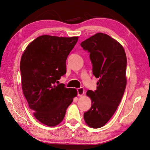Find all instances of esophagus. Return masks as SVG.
Here are the masks:
<instances>
[{"label": "esophagus", "instance_id": "34e87169", "mask_svg": "<svg viewBox=\"0 0 150 150\" xmlns=\"http://www.w3.org/2000/svg\"><path fill=\"white\" fill-rule=\"evenodd\" d=\"M77 92H78V96L79 97H82L84 93V89L83 88H78L77 89Z\"/></svg>", "mask_w": 150, "mask_h": 150}]
</instances>
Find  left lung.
I'll return each instance as SVG.
<instances>
[{
  "mask_svg": "<svg viewBox=\"0 0 150 150\" xmlns=\"http://www.w3.org/2000/svg\"><path fill=\"white\" fill-rule=\"evenodd\" d=\"M90 53L93 74L99 80L97 90L88 91L92 101L84 119L89 127L99 128L110 120L119 105L127 86V56L123 46L109 35L97 33L81 43Z\"/></svg>",
  "mask_w": 150,
  "mask_h": 150,
  "instance_id": "8db88e82",
  "label": "left lung"
}]
</instances>
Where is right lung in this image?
Instances as JSON below:
<instances>
[{
	"mask_svg": "<svg viewBox=\"0 0 150 150\" xmlns=\"http://www.w3.org/2000/svg\"><path fill=\"white\" fill-rule=\"evenodd\" d=\"M78 39V36H40L27 45L21 57L23 95L35 117L48 127L63 120L77 96L75 88L55 83L66 73V61Z\"/></svg>",
	"mask_w": 150,
	"mask_h": 150,
	"instance_id": "right-lung-1",
	"label": "right lung"
}]
</instances>
